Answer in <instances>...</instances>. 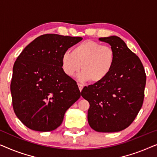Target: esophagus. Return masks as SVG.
Returning a JSON list of instances; mask_svg holds the SVG:
<instances>
[{"label":"esophagus","instance_id":"1","mask_svg":"<svg viewBox=\"0 0 157 157\" xmlns=\"http://www.w3.org/2000/svg\"><path fill=\"white\" fill-rule=\"evenodd\" d=\"M78 89H79V91H82V89H83V85L80 84V83H78Z\"/></svg>","mask_w":157,"mask_h":157}]
</instances>
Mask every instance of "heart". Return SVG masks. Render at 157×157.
Here are the masks:
<instances>
[{"label": "heart", "instance_id": "b5f03b06", "mask_svg": "<svg viewBox=\"0 0 157 157\" xmlns=\"http://www.w3.org/2000/svg\"><path fill=\"white\" fill-rule=\"evenodd\" d=\"M114 61L115 53L111 46L86 40L75 46L71 53H64L61 58V65L63 72L70 77L75 76L81 66L83 72L78 76V80L98 83L109 76Z\"/></svg>", "mask_w": 157, "mask_h": 157}]
</instances>
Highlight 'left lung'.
I'll use <instances>...</instances> for the list:
<instances>
[{
	"label": "left lung",
	"mask_w": 157,
	"mask_h": 157,
	"mask_svg": "<svg viewBox=\"0 0 157 157\" xmlns=\"http://www.w3.org/2000/svg\"><path fill=\"white\" fill-rule=\"evenodd\" d=\"M115 53L113 67L101 82L89 85L81 96L89 102L88 122L98 132H117L134 121L142 106L146 74L140 59L116 36L98 38Z\"/></svg>",
	"instance_id": "obj_1"
}]
</instances>
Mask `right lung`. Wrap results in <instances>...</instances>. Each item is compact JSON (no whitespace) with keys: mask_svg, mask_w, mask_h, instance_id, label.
Returning <instances> with one entry per match:
<instances>
[{"mask_svg":"<svg viewBox=\"0 0 157 157\" xmlns=\"http://www.w3.org/2000/svg\"><path fill=\"white\" fill-rule=\"evenodd\" d=\"M81 37L44 34L23 49L13 68L10 92L14 112L28 128L55 130L80 98L74 79L61 69V58Z\"/></svg>","mask_w":157,"mask_h":157,"instance_id":"1","label":"right lung"}]
</instances>
